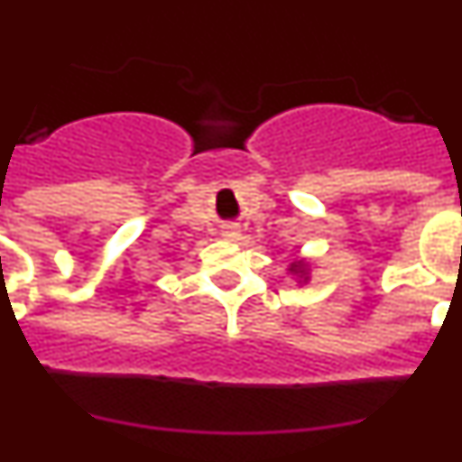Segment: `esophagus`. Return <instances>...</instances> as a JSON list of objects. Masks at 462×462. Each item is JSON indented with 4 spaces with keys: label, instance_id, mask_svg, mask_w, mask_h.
<instances>
[{
    "label": "esophagus",
    "instance_id": "34e87169",
    "mask_svg": "<svg viewBox=\"0 0 462 462\" xmlns=\"http://www.w3.org/2000/svg\"><path fill=\"white\" fill-rule=\"evenodd\" d=\"M224 238H226V240H236V238H238V228H234V226H231V228H226V231H224Z\"/></svg>",
    "mask_w": 462,
    "mask_h": 462
}]
</instances>
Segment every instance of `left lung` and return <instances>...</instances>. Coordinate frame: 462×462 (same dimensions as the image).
Segmentation results:
<instances>
[{
  "label": "left lung",
  "mask_w": 462,
  "mask_h": 462,
  "mask_svg": "<svg viewBox=\"0 0 462 462\" xmlns=\"http://www.w3.org/2000/svg\"><path fill=\"white\" fill-rule=\"evenodd\" d=\"M289 271L298 273V275L305 277V280H308V263H305V261H293L291 268H289Z\"/></svg>",
  "instance_id": "8db88e82"
}]
</instances>
